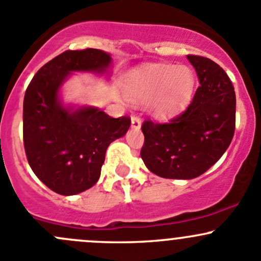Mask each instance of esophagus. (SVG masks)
Instances as JSON below:
<instances>
[{
  "label": "esophagus",
  "instance_id": "esophagus-1",
  "mask_svg": "<svg viewBox=\"0 0 261 261\" xmlns=\"http://www.w3.org/2000/svg\"><path fill=\"white\" fill-rule=\"evenodd\" d=\"M131 126H133L134 128H136V130H139V128L141 127V120H140L138 116H133L131 117Z\"/></svg>",
  "mask_w": 261,
  "mask_h": 261
}]
</instances>
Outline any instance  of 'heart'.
Segmentation results:
<instances>
[{"label": "heart", "instance_id": "1", "mask_svg": "<svg viewBox=\"0 0 261 261\" xmlns=\"http://www.w3.org/2000/svg\"><path fill=\"white\" fill-rule=\"evenodd\" d=\"M194 84L193 71L186 66H152L135 73L128 82L127 94L139 102L155 97L153 112L158 116H165L188 101Z\"/></svg>", "mask_w": 261, "mask_h": 261}]
</instances>
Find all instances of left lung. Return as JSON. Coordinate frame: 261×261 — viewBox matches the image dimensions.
<instances>
[{"instance_id":"1","label":"left lung","mask_w":261,"mask_h":261,"mask_svg":"<svg viewBox=\"0 0 261 261\" xmlns=\"http://www.w3.org/2000/svg\"><path fill=\"white\" fill-rule=\"evenodd\" d=\"M188 60L200 81L190 105L170 121L146 120L141 125V159L165 179L204 174L224 155L235 131L237 97L229 76L206 57L188 55Z\"/></svg>"}]
</instances>
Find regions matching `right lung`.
<instances>
[{
    "instance_id": "1",
    "label": "right lung",
    "mask_w": 261,
    "mask_h": 261,
    "mask_svg": "<svg viewBox=\"0 0 261 261\" xmlns=\"http://www.w3.org/2000/svg\"><path fill=\"white\" fill-rule=\"evenodd\" d=\"M111 56L96 48L65 51L43 65L23 98V145L35 175L60 195H76L97 182L109 145L130 127L127 116L86 106L65 108L59 91L75 71L103 73Z\"/></svg>"
}]
</instances>
